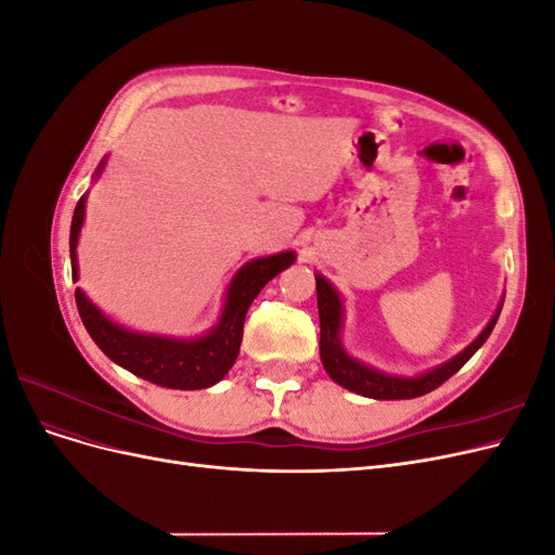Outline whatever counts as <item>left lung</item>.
Returning a JSON list of instances; mask_svg holds the SVG:
<instances>
[{
	"instance_id": "left-lung-1",
	"label": "left lung",
	"mask_w": 555,
	"mask_h": 555,
	"mask_svg": "<svg viewBox=\"0 0 555 555\" xmlns=\"http://www.w3.org/2000/svg\"><path fill=\"white\" fill-rule=\"evenodd\" d=\"M314 282H317L319 328H322L319 331V357H322L324 371L335 384L345 386L347 391L365 396V398H375V400H408V398H418L424 393H430L433 389H438V386L444 384L453 373H459L461 367L469 361V357H473L475 351L489 340V335L500 317L502 304H505V298H502L495 314L491 317V322L486 324L477 338L463 351H459L456 357H451L449 361L430 367V371L422 375H391V373L377 371V367L367 365L349 354L343 345L345 300L322 273H314Z\"/></svg>"
}]
</instances>
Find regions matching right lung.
<instances>
[{
    "mask_svg": "<svg viewBox=\"0 0 555 555\" xmlns=\"http://www.w3.org/2000/svg\"><path fill=\"white\" fill-rule=\"evenodd\" d=\"M106 162L108 157L99 162L92 176L94 180H99V176L104 173ZM88 194L90 192L82 194L76 204L69 233L74 282L78 280L76 247L82 222H86ZM294 261L296 251L284 249L278 251V255L251 259L245 266H241L238 273L229 282L224 306L217 324L204 335H196V338H171V335L131 331L122 324L113 322L106 312L99 310L80 287L76 289V306L82 324H86L96 347L102 349L113 363L122 365L125 371L157 386H166V389H208V386L220 382L238 359L243 324L251 300L257 298V294L268 282H271L280 271H284V268H289Z\"/></svg>",
    "mask_w": 555,
    "mask_h": 555,
    "instance_id": "add662e5",
    "label": "right lung"
}]
</instances>
